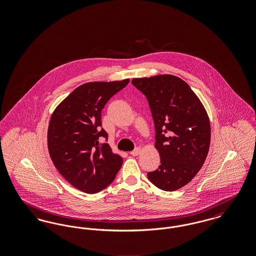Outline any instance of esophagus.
Listing matches in <instances>:
<instances>
[{
	"label": "esophagus",
	"instance_id": "34e87169",
	"mask_svg": "<svg viewBox=\"0 0 256 256\" xmlns=\"http://www.w3.org/2000/svg\"><path fill=\"white\" fill-rule=\"evenodd\" d=\"M140 152H141V148H139V146H138V148H134L132 152H130V154H132V156H138Z\"/></svg>",
	"mask_w": 256,
	"mask_h": 256
}]
</instances>
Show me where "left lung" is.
Masks as SVG:
<instances>
[{"instance_id":"8db88e82","label":"left lung","mask_w":256,"mask_h":256,"mask_svg":"<svg viewBox=\"0 0 256 256\" xmlns=\"http://www.w3.org/2000/svg\"><path fill=\"white\" fill-rule=\"evenodd\" d=\"M132 82L146 96L154 122L161 164L148 172V178L161 190H178L195 178L206 158L211 137L206 111L190 86L176 76Z\"/></svg>"}]
</instances>
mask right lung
Instances as JSON below:
<instances>
[{"label": "right lung", "instance_id": "obj_1", "mask_svg": "<svg viewBox=\"0 0 256 256\" xmlns=\"http://www.w3.org/2000/svg\"><path fill=\"white\" fill-rule=\"evenodd\" d=\"M130 80L88 82L76 88L54 111L48 128V148L61 176L74 188L95 194L106 188L121 169L122 158L108 143L102 110Z\"/></svg>", "mask_w": 256, "mask_h": 256}]
</instances>
